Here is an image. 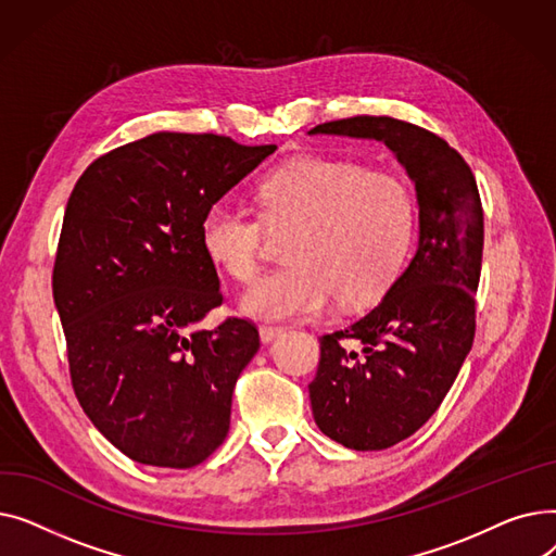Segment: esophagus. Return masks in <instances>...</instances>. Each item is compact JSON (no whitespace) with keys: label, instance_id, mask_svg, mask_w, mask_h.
Listing matches in <instances>:
<instances>
[{"label":"esophagus","instance_id":"34e87169","mask_svg":"<svg viewBox=\"0 0 556 556\" xmlns=\"http://www.w3.org/2000/svg\"><path fill=\"white\" fill-rule=\"evenodd\" d=\"M279 333H283V327L268 325V323L258 327V336H261V340H263V342H270V340H275Z\"/></svg>","mask_w":556,"mask_h":556}]
</instances>
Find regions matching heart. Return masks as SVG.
Segmentation results:
<instances>
[{
	"instance_id": "heart-1",
	"label": "heart",
	"mask_w": 556,
	"mask_h": 556,
	"mask_svg": "<svg viewBox=\"0 0 556 556\" xmlns=\"http://www.w3.org/2000/svg\"><path fill=\"white\" fill-rule=\"evenodd\" d=\"M261 218L273 229L298 225L290 266L263 275L243 298V311L263 319L325 313L336 298L363 304L394 281L415 233V198L399 175L369 170L352 157L306 155L256 182ZM261 218L237 195L207 204L200 241L207 256L237 281H252L263 256Z\"/></svg>"
}]
</instances>
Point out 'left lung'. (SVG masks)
I'll use <instances>...</instances> for the list:
<instances>
[{
	"label": "left lung",
	"mask_w": 556,
	"mask_h": 556,
	"mask_svg": "<svg viewBox=\"0 0 556 556\" xmlns=\"http://www.w3.org/2000/svg\"><path fill=\"white\" fill-rule=\"evenodd\" d=\"M311 132L386 141L415 180L417 252L383 300L319 338L308 386L317 428L354 451L415 434L442 405L476 338L484 216L471 166L426 128L394 116H349ZM354 341L364 349H351Z\"/></svg>",
	"instance_id": "obj_1"
}]
</instances>
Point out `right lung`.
<instances>
[{
  "label": "right lung",
  "mask_w": 556,
  "mask_h": 556,
  "mask_svg": "<svg viewBox=\"0 0 556 556\" xmlns=\"http://www.w3.org/2000/svg\"><path fill=\"white\" fill-rule=\"evenodd\" d=\"M275 149L155 132L94 160L70 195L51 286L72 388L139 464L191 469L227 437L258 331L248 317L198 327L223 304L200 220Z\"/></svg>",
  "instance_id": "obj_1"
}]
</instances>
